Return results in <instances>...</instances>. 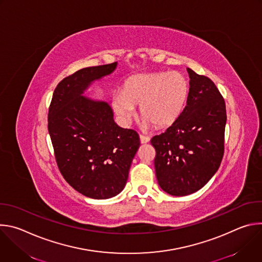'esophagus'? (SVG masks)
I'll return each instance as SVG.
<instances>
[{
  "label": "esophagus",
  "instance_id": "34e87169",
  "mask_svg": "<svg viewBox=\"0 0 262 262\" xmlns=\"http://www.w3.org/2000/svg\"><path fill=\"white\" fill-rule=\"evenodd\" d=\"M149 141H150V139H149L148 137H145V136H140V142H141V144H146V143H148Z\"/></svg>",
  "mask_w": 262,
  "mask_h": 262
}]
</instances>
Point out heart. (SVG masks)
<instances>
[{"mask_svg":"<svg viewBox=\"0 0 262 262\" xmlns=\"http://www.w3.org/2000/svg\"><path fill=\"white\" fill-rule=\"evenodd\" d=\"M190 84L178 72L140 73L128 78L113 95L116 114L129 123L139 105L143 126L166 128L174 124L183 113L190 97Z\"/></svg>","mask_w":262,"mask_h":262,"instance_id":"obj_1","label":"heart"}]
</instances>
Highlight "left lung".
Wrapping results in <instances>:
<instances>
[{
  "label": "left lung",
  "instance_id": "1",
  "mask_svg": "<svg viewBox=\"0 0 262 262\" xmlns=\"http://www.w3.org/2000/svg\"><path fill=\"white\" fill-rule=\"evenodd\" d=\"M186 70L191 90L183 113L165 133L151 139L158 182L172 196H186L203 188L224 155L225 101L210 79Z\"/></svg>",
  "mask_w": 262,
  "mask_h": 262
}]
</instances>
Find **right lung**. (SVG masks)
Returning <instances> with one entry per match:
<instances>
[{
	"label": "right lung",
	"instance_id": "right-lung-1",
	"mask_svg": "<svg viewBox=\"0 0 262 262\" xmlns=\"http://www.w3.org/2000/svg\"><path fill=\"white\" fill-rule=\"evenodd\" d=\"M116 67L117 62L86 67L63 79L49 108L48 126L59 170L74 190L92 199H108L124 189L140 146L135 130L115 123L106 101L84 96Z\"/></svg>",
	"mask_w": 262,
	"mask_h": 262
}]
</instances>
